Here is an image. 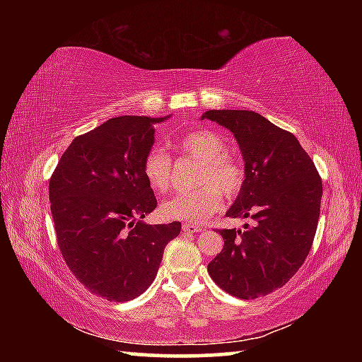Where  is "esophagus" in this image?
Masks as SVG:
<instances>
[{
	"label": "esophagus",
	"instance_id": "esophagus-1",
	"mask_svg": "<svg viewBox=\"0 0 362 362\" xmlns=\"http://www.w3.org/2000/svg\"><path fill=\"white\" fill-rule=\"evenodd\" d=\"M201 230V226H198V225H192V223H183L182 225V231L183 233H199Z\"/></svg>",
	"mask_w": 362,
	"mask_h": 362
}]
</instances>
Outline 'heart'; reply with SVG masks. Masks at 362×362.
Wrapping results in <instances>:
<instances>
[{
  "label": "heart",
  "mask_w": 362,
  "mask_h": 362,
  "mask_svg": "<svg viewBox=\"0 0 362 362\" xmlns=\"http://www.w3.org/2000/svg\"><path fill=\"white\" fill-rule=\"evenodd\" d=\"M183 153L203 163L194 189L175 193L161 204L166 218L201 223L222 206V194L235 198L244 182L241 164L228 155V145L217 132L201 129L183 136L179 142ZM144 175L148 185L159 193L168 192L173 183V161L159 146L151 148L144 159Z\"/></svg>",
  "instance_id": "obj_1"
}]
</instances>
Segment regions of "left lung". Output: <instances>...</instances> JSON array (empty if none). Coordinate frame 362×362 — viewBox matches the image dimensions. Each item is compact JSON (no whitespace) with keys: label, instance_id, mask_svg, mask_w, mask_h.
I'll use <instances>...</instances> for the list:
<instances>
[{"label":"left lung","instance_id":"8db88e82","mask_svg":"<svg viewBox=\"0 0 362 362\" xmlns=\"http://www.w3.org/2000/svg\"><path fill=\"white\" fill-rule=\"evenodd\" d=\"M235 136L244 182L226 217L254 220L244 230H220L223 249L209 265L218 287L238 298H257L283 287L302 267L315 240L322 183L296 136L247 110H209Z\"/></svg>","mask_w":362,"mask_h":362}]
</instances>
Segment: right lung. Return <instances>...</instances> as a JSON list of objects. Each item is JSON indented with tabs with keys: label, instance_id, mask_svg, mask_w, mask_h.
Instances as JSON below:
<instances>
[{
	"label": "right lung",
	"instance_id": "obj_1",
	"mask_svg": "<svg viewBox=\"0 0 362 362\" xmlns=\"http://www.w3.org/2000/svg\"><path fill=\"white\" fill-rule=\"evenodd\" d=\"M170 118L118 116L73 139L49 180L57 244L79 283L127 302L155 279L180 222L148 225L158 206L144 175L155 124Z\"/></svg>",
	"mask_w": 362,
	"mask_h": 362
}]
</instances>
